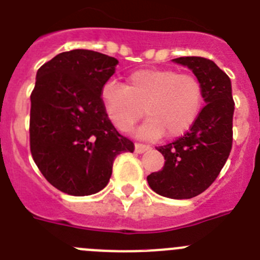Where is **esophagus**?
I'll list each match as a JSON object with an SVG mask.
<instances>
[{
  "mask_svg": "<svg viewBox=\"0 0 260 260\" xmlns=\"http://www.w3.org/2000/svg\"><path fill=\"white\" fill-rule=\"evenodd\" d=\"M147 150H150V146H146V145H141V144L135 145V151L137 152V154H144V152H146Z\"/></svg>",
  "mask_w": 260,
  "mask_h": 260,
  "instance_id": "1",
  "label": "esophagus"
}]
</instances>
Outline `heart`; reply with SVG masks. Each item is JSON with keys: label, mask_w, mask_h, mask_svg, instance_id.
<instances>
[{"label": "heart", "mask_w": 260, "mask_h": 260, "mask_svg": "<svg viewBox=\"0 0 260 260\" xmlns=\"http://www.w3.org/2000/svg\"><path fill=\"white\" fill-rule=\"evenodd\" d=\"M100 97L108 118L120 131L131 129L145 111L149 118L137 135L156 140L164 133L169 138L178 137L195 124L203 109L204 89L190 73L146 68L131 73L125 86L106 82Z\"/></svg>", "instance_id": "heart-1"}]
</instances>
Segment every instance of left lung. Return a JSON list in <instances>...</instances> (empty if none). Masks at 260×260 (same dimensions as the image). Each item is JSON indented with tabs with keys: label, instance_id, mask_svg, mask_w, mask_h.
I'll return each mask as SVG.
<instances>
[{
	"label": "left lung",
	"instance_id": "obj_1",
	"mask_svg": "<svg viewBox=\"0 0 260 260\" xmlns=\"http://www.w3.org/2000/svg\"><path fill=\"white\" fill-rule=\"evenodd\" d=\"M203 84L207 105L186 135L172 144L156 147L166 163L147 176L152 191L169 199H191L207 190L230 156L235 103L229 75L214 61L198 56L177 57Z\"/></svg>",
	"mask_w": 260,
	"mask_h": 260
}]
</instances>
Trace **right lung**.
Here are the masks:
<instances>
[{
  "label": "right lung",
  "instance_id": "right-lung-1",
  "mask_svg": "<svg viewBox=\"0 0 260 260\" xmlns=\"http://www.w3.org/2000/svg\"><path fill=\"white\" fill-rule=\"evenodd\" d=\"M118 60L91 50L61 52L38 69L30 94V152L53 187L87 196L108 185L116 155L135 145L111 124L101 88Z\"/></svg>",
  "mask_w": 260,
  "mask_h": 260
}]
</instances>
